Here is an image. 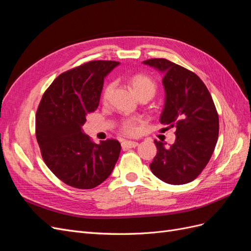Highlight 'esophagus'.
Returning a JSON list of instances; mask_svg holds the SVG:
<instances>
[{"mask_svg": "<svg viewBox=\"0 0 251 251\" xmlns=\"http://www.w3.org/2000/svg\"><path fill=\"white\" fill-rule=\"evenodd\" d=\"M138 146V142L136 141H131V140H124L121 142V147L123 149H132V148H136Z\"/></svg>", "mask_w": 251, "mask_h": 251, "instance_id": "1", "label": "esophagus"}]
</instances>
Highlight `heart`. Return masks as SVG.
Returning a JSON list of instances; mask_svg holds the SVG:
<instances>
[{"label":"heart","mask_w":251,"mask_h":251,"mask_svg":"<svg viewBox=\"0 0 251 251\" xmlns=\"http://www.w3.org/2000/svg\"><path fill=\"white\" fill-rule=\"evenodd\" d=\"M131 85L135 91V93L139 96L142 95H149L151 98L154 96L156 92V82L151 79V77L147 76L144 74H135L131 77ZM114 82H110L107 85V87L104 88L103 93H102V100L103 102H107L110 97L112 95V92L114 90ZM121 128L125 134L126 135H134L136 133V127L135 124L132 120H126L124 121L123 126H121Z\"/></svg>","instance_id":"heart-1"}]
</instances>
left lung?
Listing matches in <instances>:
<instances>
[{
    "label": "left lung",
    "instance_id": "1",
    "mask_svg": "<svg viewBox=\"0 0 251 251\" xmlns=\"http://www.w3.org/2000/svg\"><path fill=\"white\" fill-rule=\"evenodd\" d=\"M163 75L164 105L160 124L176 127L170 148L154 140L157 154L150 169L165 183L192 182L208 163L219 135V117L209 91L198 75L165 58L142 62ZM168 128V127H164Z\"/></svg>",
    "mask_w": 251,
    "mask_h": 251
}]
</instances>
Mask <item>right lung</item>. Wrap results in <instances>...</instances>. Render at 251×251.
<instances>
[{
  "mask_svg": "<svg viewBox=\"0 0 251 251\" xmlns=\"http://www.w3.org/2000/svg\"><path fill=\"white\" fill-rule=\"evenodd\" d=\"M119 65L93 60L60 74L44 93L36 112L35 134L45 163L64 183L90 189L107 179L120 154V143H94L82 131L88 114L100 100L105 76Z\"/></svg>",
  "mask_w": 251,
  "mask_h": 251,
  "instance_id": "add662e5",
  "label": "right lung"
}]
</instances>
